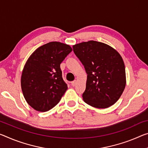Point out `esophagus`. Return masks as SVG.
Returning a JSON list of instances; mask_svg holds the SVG:
<instances>
[{
    "instance_id": "esophagus-1",
    "label": "esophagus",
    "mask_w": 148,
    "mask_h": 148,
    "mask_svg": "<svg viewBox=\"0 0 148 148\" xmlns=\"http://www.w3.org/2000/svg\"><path fill=\"white\" fill-rule=\"evenodd\" d=\"M77 84V81L76 80H75V81H74V82H72L71 83V85L72 86H75Z\"/></svg>"
}]
</instances>
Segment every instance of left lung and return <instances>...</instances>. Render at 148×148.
Segmentation results:
<instances>
[{
	"label": "left lung",
	"mask_w": 148,
	"mask_h": 148,
	"mask_svg": "<svg viewBox=\"0 0 148 148\" xmlns=\"http://www.w3.org/2000/svg\"><path fill=\"white\" fill-rule=\"evenodd\" d=\"M72 47L88 74L82 94L84 102L99 109L114 105L126 86L125 63L120 54L111 46L95 41Z\"/></svg>",
	"instance_id": "8db88e82"
}]
</instances>
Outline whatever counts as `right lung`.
I'll list each match as a JSON object with an SVG mask.
<instances>
[{
  "label": "right lung",
  "mask_w": 148,
  "mask_h": 148,
  "mask_svg": "<svg viewBox=\"0 0 148 148\" xmlns=\"http://www.w3.org/2000/svg\"><path fill=\"white\" fill-rule=\"evenodd\" d=\"M72 49L69 45L52 41L39 47L25 62L21 87L27 103L37 111L56 106L68 89L60 64Z\"/></svg>",
  "instance_id": "1"
}]
</instances>
